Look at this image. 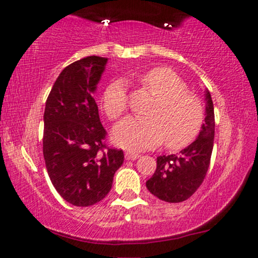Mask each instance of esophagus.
<instances>
[{
    "label": "esophagus",
    "mask_w": 258,
    "mask_h": 258,
    "mask_svg": "<svg viewBox=\"0 0 258 258\" xmlns=\"http://www.w3.org/2000/svg\"><path fill=\"white\" fill-rule=\"evenodd\" d=\"M125 158L128 160H134L136 158H139V153L134 152V151H126L125 152Z\"/></svg>",
    "instance_id": "1"
}]
</instances>
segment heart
I'll list each match as a JSON object with an SVG mask.
<instances>
[{"label":"heart","instance_id":"obj_1","mask_svg":"<svg viewBox=\"0 0 258 258\" xmlns=\"http://www.w3.org/2000/svg\"><path fill=\"white\" fill-rule=\"evenodd\" d=\"M138 83L154 96L147 118L129 117L113 130V140L128 148H151L162 144L182 148L198 135L204 120L202 101L187 90L186 83L168 68H154L138 77ZM102 108L110 119L128 110V93L123 81L108 84L102 94Z\"/></svg>","mask_w":258,"mask_h":258}]
</instances>
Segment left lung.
I'll use <instances>...</instances> for the list:
<instances>
[{
  "mask_svg": "<svg viewBox=\"0 0 258 258\" xmlns=\"http://www.w3.org/2000/svg\"><path fill=\"white\" fill-rule=\"evenodd\" d=\"M207 100V117L198 139L178 154L157 157L156 171L146 182V187L160 201H187L195 195L207 176L215 136L214 104L209 92Z\"/></svg>",
  "mask_w": 258,
  "mask_h": 258,
  "instance_id": "obj_1",
  "label": "left lung"
}]
</instances>
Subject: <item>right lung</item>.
I'll use <instances>...</instances> for the list:
<instances>
[{"label":"right lung","mask_w":258,"mask_h":258,"mask_svg":"<svg viewBox=\"0 0 258 258\" xmlns=\"http://www.w3.org/2000/svg\"><path fill=\"white\" fill-rule=\"evenodd\" d=\"M107 57L87 56L62 70L44 110L43 157L56 192L75 207H90L110 192L123 164L122 150L108 147L92 94Z\"/></svg>","instance_id":"1"}]
</instances>
